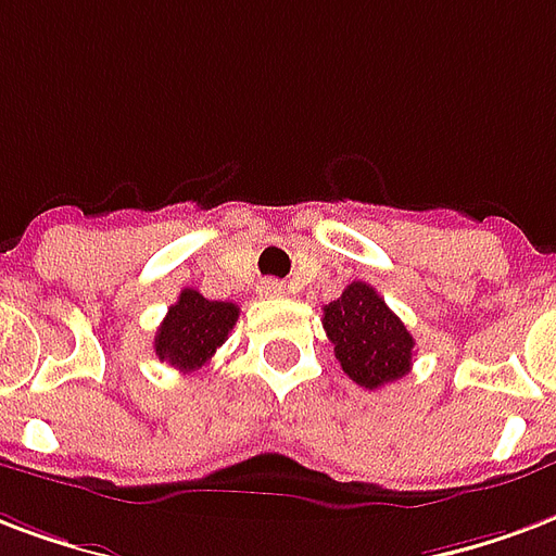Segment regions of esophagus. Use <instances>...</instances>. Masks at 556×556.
<instances>
[{
  "mask_svg": "<svg viewBox=\"0 0 556 556\" xmlns=\"http://www.w3.org/2000/svg\"><path fill=\"white\" fill-rule=\"evenodd\" d=\"M258 294H262V298H282V294H286V286H282L279 279H262V282H258Z\"/></svg>",
  "mask_w": 556,
  "mask_h": 556,
  "instance_id": "1",
  "label": "esophagus"
}]
</instances>
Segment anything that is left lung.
I'll return each mask as SVG.
<instances>
[{"mask_svg": "<svg viewBox=\"0 0 556 556\" xmlns=\"http://www.w3.org/2000/svg\"><path fill=\"white\" fill-rule=\"evenodd\" d=\"M324 330L336 344L341 371L362 389H380L413 368L415 339L368 282H351L324 306Z\"/></svg>", "mask_w": 556, "mask_h": 556, "instance_id": "1", "label": "left lung"}]
</instances>
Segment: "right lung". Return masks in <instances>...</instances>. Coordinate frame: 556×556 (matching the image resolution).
Here are the masks:
<instances>
[{"label": "right lung", "instance_id": "add662e5", "mask_svg": "<svg viewBox=\"0 0 556 556\" xmlns=\"http://www.w3.org/2000/svg\"><path fill=\"white\" fill-rule=\"evenodd\" d=\"M238 320L236 303L205 300L185 289L155 332V356L179 371H194L215 356Z\"/></svg>", "mask_w": 556, "mask_h": 556}]
</instances>
